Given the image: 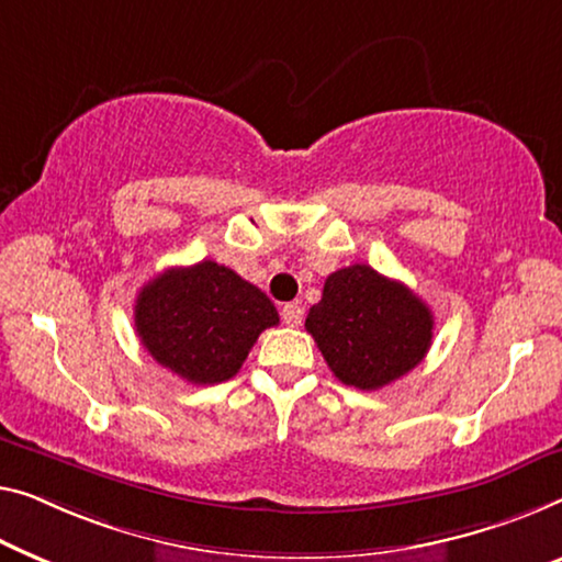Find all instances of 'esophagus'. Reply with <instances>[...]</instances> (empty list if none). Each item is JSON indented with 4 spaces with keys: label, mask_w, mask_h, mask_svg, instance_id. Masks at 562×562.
<instances>
[{
    "label": "esophagus",
    "mask_w": 562,
    "mask_h": 562,
    "mask_svg": "<svg viewBox=\"0 0 562 562\" xmlns=\"http://www.w3.org/2000/svg\"><path fill=\"white\" fill-rule=\"evenodd\" d=\"M282 323L290 325V328H297V325L303 323V307H300L297 303L282 305Z\"/></svg>",
    "instance_id": "1"
}]
</instances>
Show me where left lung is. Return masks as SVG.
I'll use <instances>...</instances> for the list:
<instances>
[{
  "mask_svg": "<svg viewBox=\"0 0 562 562\" xmlns=\"http://www.w3.org/2000/svg\"><path fill=\"white\" fill-rule=\"evenodd\" d=\"M305 328L335 379L375 391L424 361L434 315L404 282L383 278L368 265H350L328 274Z\"/></svg>",
  "mask_w": 562,
  "mask_h": 562,
  "instance_id": "left-lung-1",
  "label": "left lung"
}]
</instances>
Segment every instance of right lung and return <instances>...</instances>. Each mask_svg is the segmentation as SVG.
<instances>
[{
	"mask_svg": "<svg viewBox=\"0 0 562 562\" xmlns=\"http://www.w3.org/2000/svg\"><path fill=\"white\" fill-rule=\"evenodd\" d=\"M136 333L156 363L196 386L237 375L259 333L280 323L272 300L212 259L171 267L136 297Z\"/></svg>",
	"mask_w": 562,
	"mask_h": 562,
	"instance_id": "1",
	"label": "right lung"
}]
</instances>
